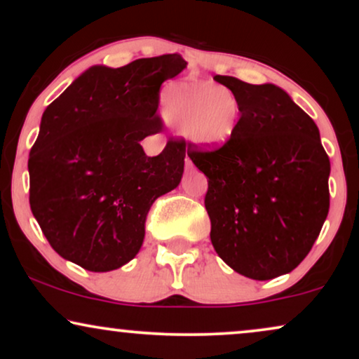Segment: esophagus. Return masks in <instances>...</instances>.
<instances>
[{"mask_svg":"<svg viewBox=\"0 0 359 359\" xmlns=\"http://www.w3.org/2000/svg\"><path fill=\"white\" fill-rule=\"evenodd\" d=\"M184 161H186V170H191V168H193V161H191L189 156H186Z\"/></svg>","mask_w":359,"mask_h":359,"instance_id":"34e87169","label":"esophagus"}]
</instances>
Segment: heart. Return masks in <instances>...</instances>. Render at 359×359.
<instances>
[{"label":"heart","instance_id":"1","mask_svg":"<svg viewBox=\"0 0 359 359\" xmlns=\"http://www.w3.org/2000/svg\"><path fill=\"white\" fill-rule=\"evenodd\" d=\"M161 114L191 145L219 150L233 140L240 126V102L227 88L212 81H186L161 96Z\"/></svg>","mask_w":359,"mask_h":359}]
</instances>
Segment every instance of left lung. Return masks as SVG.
<instances>
[{
  "mask_svg": "<svg viewBox=\"0 0 359 359\" xmlns=\"http://www.w3.org/2000/svg\"><path fill=\"white\" fill-rule=\"evenodd\" d=\"M240 102L233 140L188 147L208 176L210 242L233 271L266 281L291 273L320 233L330 208V160L316 122L271 83L215 75Z\"/></svg>",
  "mask_w": 359,
  "mask_h": 359,
  "instance_id": "left-lung-1",
  "label": "left lung"
}]
</instances>
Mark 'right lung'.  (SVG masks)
<instances>
[{"label": "right lung", "mask_w": 359, "mask_h": 359, "mask_svg": "<svg viewBox=\"0 0 359 359\" xmlns=\"http://www.w3.org/2000/svg\"><path fill=\"white\" fill-rule=\"evenodd\" d=\"M178 53L121 68L95 65L47 106L29 154V204L62 258L104 273L139 253L147 214L180 184L186 145L147 156L140 140L161 130L160 86L180 75Z\"/></svg>", "instance_id": "1"}]
</instances>
